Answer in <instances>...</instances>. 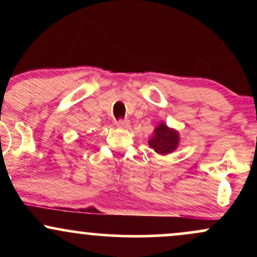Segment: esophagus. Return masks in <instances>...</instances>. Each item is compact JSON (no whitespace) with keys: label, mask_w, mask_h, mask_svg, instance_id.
Masks as SVG:
<instances>
[{"label":"esophagus","mask_w":257,"mask_h":257,"mask_svg":"<svg viewBox=\"0 0 257 257\" xmlns=\"http://www.w3.org/2000/svg\"><path fill=\"white\" fill-rule=\"evenodd\" d=\"M117 125H118L119 128H122V129L129 128V120H126V119H119L118 122H117Z\"/></svg>","instance_id":"obj_1"}]
</instances>
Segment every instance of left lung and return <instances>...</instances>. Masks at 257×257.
Masks as SVG:
<instances>
[{
  "label": "left lung",
  "instance_id": "1",
  "mask_svg": "<svg viewBox=\"0 0 257 257\" xmlns=\"http://www.w3.org/2000/svg\"><path fill=\"white\" fill-rule=\"evenodd\" d=\"M180 135L175 129L169 128L166 123H159L153 132V137L149 140V145L158 155H169L178 149Z\"/></svg>",
  "mask_w": 257,
  "mask_h": 257
}]
</instances>
